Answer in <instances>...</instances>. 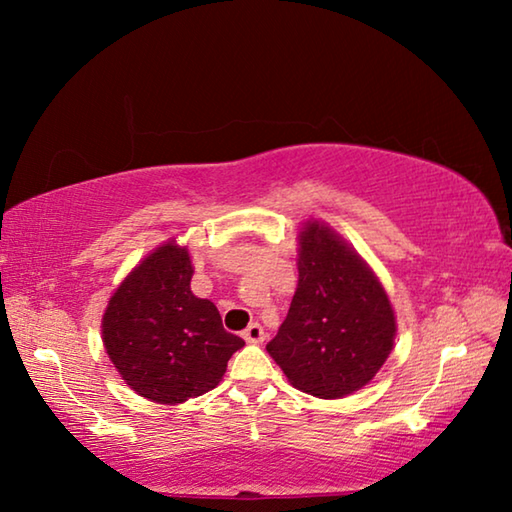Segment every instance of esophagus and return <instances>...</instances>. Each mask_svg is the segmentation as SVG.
<instances>
[{
	"instance_id": "1",
	"label": "esophagus",
	"mask_w": 512,
	"mask_h": 512,
	"mask_svg": "<svg viewBox=\"0 0 512 512\" xmlns=\"http://www.w3.org/2000/svg\"><path fill=\"white\" fill-rule=\"evenodd\" d=\"M244 339L248 343H262L264 341V329L259 323H250L246 329H244Z\"/></svg>"
}]
</instances>
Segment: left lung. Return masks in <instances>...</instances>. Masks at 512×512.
I'll list each match as a JSON object with an SVG mask.
<instances>
[{
  "label": "left lung",
  "instance_id": "8db88e82",
  "mask_svg": "<svg viewBox=\"0 0 512 512\" xmlns=\"http://www.w3.org/2000/svg\"><path fill=\"white\" fill-rule=\"evenodd\" d=\"M298 241L296 296L266 350L298 391L336 400L384 366L395 314L377 275L332 228L307 221Z\"/></svg>",
  "mask_w": 512,
  "mask_h": 512
}]
</instances>
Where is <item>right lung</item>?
Listing matches in <instances>:
<instances>
[{"mask_svg": "<svg viewBox=\"0 0 512 512\" xmlns=\"http://www.w3.org/2000/svg\"><path fill=\"white\" fill-rule=\"evenodd\" d=\"M185 246L167 241L144 257L108 300L103 345L137 395L183 404L219 386L244 339L225 332L214 302L196 298Z\"/></svg>", "mask_w": 512, "mask_h": 512, "instance_id": "add662e5", "label": "right lung"}]
</instances>
